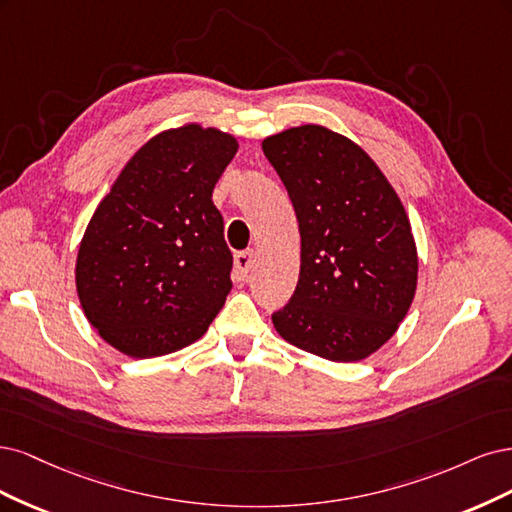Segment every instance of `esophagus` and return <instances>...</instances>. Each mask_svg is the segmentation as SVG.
<instances>
[{"label":"esophagus","mask_w":512,"mask_h":512,"mask_svg":"<svg viewBox=\"0 0 512 512\" xmlns=\"http://www.w3.org/2000/svg\"><path fill=\"white\" fill-rule=\"evenodd\" d=\"M253 266H255V253L253 251H244V253L236 255V259H234V278L238 280V283H244V280L249 278Z\"/></svg>","instance_id":"obj_1"}]
</instances>
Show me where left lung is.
I'll return each instance as SVG.
<instances>
[{"label":"left lung","instance_id":"8db88e82","mask_svg":"<svg viewBox=\"0 0 512 512\" xmlns=\"http://www.w3.org/2000/svg\"><path fill=\"white\" fill-rule=\"evenodd\" d=\"M298 217L300 278L272 315L293 346L359 361L395 334L415 298L417 246L385 174L364 148L321 125L261 142Z\"/></svg>","mask_w":512,"mask_h":512}]
</instances>
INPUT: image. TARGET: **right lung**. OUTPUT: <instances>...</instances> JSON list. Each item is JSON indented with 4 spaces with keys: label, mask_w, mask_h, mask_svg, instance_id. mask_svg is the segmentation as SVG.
Returning <instances> with one entry per match:
<instances>
[{
    "label": "right lung",
    "mask_w": 512,
    "mask_h": 512,
    "mask_svg": "<svg viewBox=\"0 0 512 512\" xmlns=\"http://www.w3.org/2000/svg\"><path fill=\"white\" fill-rule=\"evenodd\" d=\"M236 151V138L214 127L161 131L95 208L76 257V291L117 351L174 353L202 338L223 308L234 257L212 191Z\"/></svg>",
    "instance_id": "right-lung-1"
}]
</instances>
